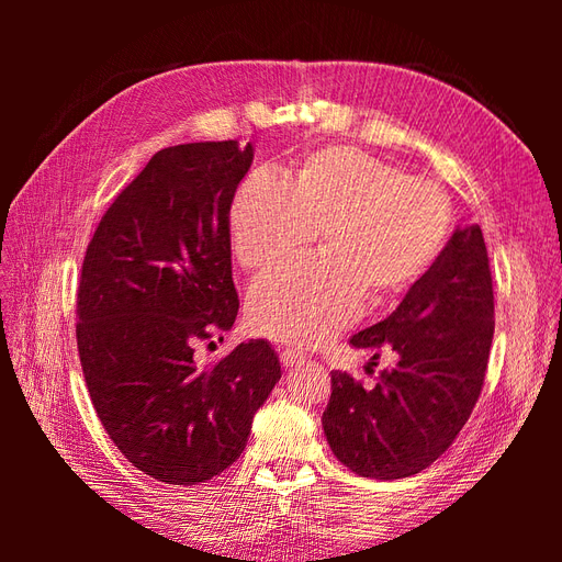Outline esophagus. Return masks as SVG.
I'll use <instances>...</instances> for the list:
<instances>
[{"label":"esophagus","mask_w":562,"mask_h":562,"mask_svg":"<svg viewBox=\"0 0 562 562\" xmlns=\"http://www.w3.org/2000/svg\"><path fill=\"white\" fill-rule=\"evenodd\" d=\"M279 359H281V366L288 370V368H295V366L304 363V359H307V356L300 353V351H293V349H283L279 353Z\"/></svg>","instance_id":"1"}]
</instances>
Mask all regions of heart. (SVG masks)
<instances>
[{
    "label": "heart",
    "mask_w": 562,
    "mask_h": 562,
    "mask_svg": "<svg viewBox=\"0 0 562 562\" xmlns=\"http://www.w3.org/2000/svg\"><path fill=\"white\" fill-rule=\"evenodd\" d=\"M452 201L427 180L356 147H323L295 180L252 171L229 209L234 258L267 271L307 248L321 255L267 274L250 288L255 333L291 347H318L427 274L452 234Z\"/></svg>",
    "instance_id": "b5f03b06"
}]
</instances>
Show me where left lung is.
I'll list each match as a JSON object with an SVG mask.
<instances>
[{
	"mask_svg": "<svg viewBox=\"0 0 562 562\" xmlns=\"http://www.w3.org/2000/svg\"><path fill=\"white\" fill-rule=\"evenodd\" d=\"M495 295L483 232L454 229L434 267L405 293L396 312L349 342L396 353V366L363 389L333 372L323 431L335 457L363 479H407L431 467L462 431L481 396Z\"/></svg>",
	"mask_w": 562,
	"mask_h": 562,
	"instance_id": "obj_1",
	"label": "left lung"
}]
</instances>
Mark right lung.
<instances>
[{
    "instance_id": "1",
    "label": "right lung",
    "mask_w": 562,
    "mask_h": 562,
    "mask_svg": "<svg viewBox=\"0 0 562 562\" xmlns=\"http://www.w3.org/2000/svg\"><path fill=\"white\" fill-rule=\"evenodd\" d=\"M252 145L157 151L114 199L87 248L77 347L95 413L128 462L168 485H196L241 457L258 407L281 380L267 339L213 368L194 345L234 326L229 209Z\"/></svg>"
}]
</instances>
